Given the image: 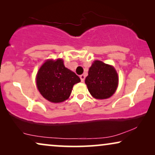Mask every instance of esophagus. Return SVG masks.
I'll return each mask as SVG.
<instances>
[{
	"mask_svg": "<svg viewBox=\"0 0 155 155\" xmlns=\"http://www.w3.org/2000/svg\"><path fill=\"white\" fill-rule=\"evenodd\" d=\"M80 80H81V82H84V78H85V76H84V75H81L80 76Z\"/></svg>",
	"mask_w": 155,
	"mask_h": 155,
	"instance_id": "34e87169",
	"label": "esophagus"
}]
</instances>
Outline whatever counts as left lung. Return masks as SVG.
Wrapping results in <instances>:
<instances>
[{
  "instance_id": "left-lung-1",
  "label": "left lung",
  "mask_w": 155,
  "mask_h": 155,
  "mask_svg": "<svg viewBox=\"0 0 155 155\" xmlns=\"http://www.w3.org/2000/svg\"><path fill=\"white\" fill-rule=\"evenodd\" d=\"M118 78L116 70L102 61H95L90 68L85 83L93 97L99 99L109 98L117 88Z\"/></svg>"
}]
</instances>
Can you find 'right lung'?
Returning a JSON list of instances; mask_svg holds the SVG:
<instances>
[{
	"label": "right lung",
	"mask_w": 155,
	"mask_h": 155,
	"mask_svg": "<svg viewBox=\"0 0 155 155\" xmlns=\"http://www.w3.org/2000/svg\"><path fill=\"white\" fill-rule=\"evenodd\" d=\"M80 82L78 76L65 67L61 59L47 61L37 73L39 92L51 102L58 103L68 99L75 84Z\"/></svg>",
	"instance_id": "add662e5"
}]
</instances>
